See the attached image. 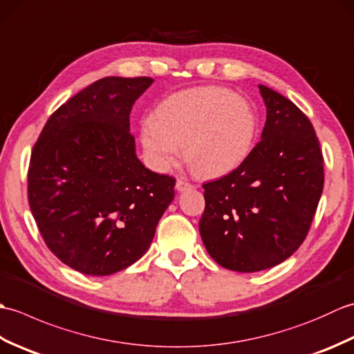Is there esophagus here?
<instances>
[{
    "instance_id": "obj_1",
    "label": "esophagus",
    "mask_w": 354,
    "mask_h": 354,
    "mask_svg": "<svg viewBox=\"0 0 354 354\" xmlns=\"http://www.w3.org/2000/svg\"><path fill=\"white\" fill-rule=\"evenodd\" d=\"M192 189H193V185H192L190 183L183 181V179H178V181H176V190H178L179 193H184V192L192 190Z\"/></svg>"
}]
</instances>
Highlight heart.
Here are the masks:
<instances>
[{"mask_svg": "<svg viewBox=\"0 0 354 354\" xmlns=\"http://www.w3.org/2000/svg\"><path fill=\"white\" fill-rule=\"evenodd\" d=\"M259 133L254 104L221 86L185 89L165 99L141 124V142L152 167L169 171L183 153L201 178H221L251 155Z\"/></svg>", "mask_w": 354, "mask_h": 354, "instance_id": "heart-1", "label": "heart"}]
</instances>
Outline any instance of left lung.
Listing matches in <instances>:
<instances>
[{"mask_svg": "<svg viewBox=\"0 0 354 354\" xmlns=\"http://www.w3.org/2000/svg\"><path fill=\"white\" fill-rule=\"evenodd\" d=\"M266 106L261 140L230 175L204 184L199 232L217 265L259 272L289 259L309 232L324 185L310 120L284 95L259 85Z\"/></svg>", "mask_w": 354, "mask_h": 354, "instance_id": "left-lung-1", "label": "left lung"}]
</instances>
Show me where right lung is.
I'll use <instances>...</instances> for the list:
<instances>
[{
	"instance_id": "add662e5",
	"label": "right lung",
	"mask_w": 354,
	"mask_h": 354,
	"mask_svg": "<svg viewBox=\"0 0 354 354\" xmlns=\"http://www.w3.org/2000/svg\"><path fill=\"white\" fill-rule=\"evenodd\" d=\"M150 77H104L64 103L33 147L28 204L44 242L82 274L140 260L175 198V178L145 167L129 129Z\"/></svg>"
}]
</instances>
